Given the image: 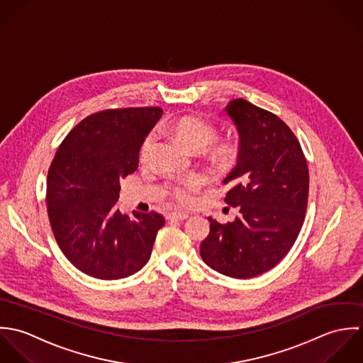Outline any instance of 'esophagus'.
I'll return each mask as SVG.
<instances>
[{"instance_id":"34e87169","label":"esophagus","mask_w":363,"mask_h":363,"mask_svg":"<svg viewBox=\"0 0 363 363\" xmlns=\"http://www.w3.org/2000/svg\"><path fill=\"white\" fill-rule=\"evenodd\" d=\"M188 218H189L188 213H177V212L169 213V215L167 216L168 220H172V221H184V220H186Z\"/></svg>"}]
</instances>
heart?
<instances>
[{
    "mask_svg": "<svg viewBox=\"0 0 363 363\" xmlns=\"http://www.w3.org/2000/svg\"><path fill=\"white\" fill-rule=\"evenodd\" d=\"M164 130L175 138L181 145L191 152H201L206 147L208 158L218 164H227L235 155V145L231 142H215L216 130L215 128L196 116H181L165 125ZM155 145V136L148 135L143 140L139 157L142 161L148 160L151 151ZM202 178L188 177L185 179H178L172 184V195L181 205H189L194 202L196 191L202 185Z\"/></svg>",
    "mask_w": 363,
    "mask_h": 363,
    "instance_id": "obj_1",
    "label": "heart"
}]
</instances>
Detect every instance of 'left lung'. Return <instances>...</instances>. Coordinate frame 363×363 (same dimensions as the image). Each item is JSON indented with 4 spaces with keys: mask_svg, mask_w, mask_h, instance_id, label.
Segmentation results:
<instances>
[{
    "mask_svg": "<svg viewBox=\"0 0 363 363\" xmlns=\"http://www.w3.org/2000/svg\"><path fill=\"white\" fill-rule=\"evenodd\" d=\"M238 133L235 167L223 179L234 221H211L201 257L218 274L247 279L278 265L294 244L308 198V169L293 132L277 115L245 99L224 108Z\"/></svg>",
    "mask_w": 363,
    "mask_h": 363,
    "instance_id": "obj_1",
    "label": "left lung"
}]
</instances>
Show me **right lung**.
Wrapping results in <instances>:
<instances>
[{
    "label": "right lung",
    "instance_id": "add662e5",
    "mask_svg": "<svg viewBox=\"0 0 363 363\" xmlns=\"http://www.w3.org/2000/svg\"><path fill=\"white\" fill-rule=\"evenodd\" d=\"M161 108L94 113L59 147L48 174V213L56 241L81 272L105 281L140 271L165 220L155 213H122L121 179L139 165L142 143Z\"/></svg>",
    "mask_w": 363,
    "mask_h": 363
}]
</instances>
